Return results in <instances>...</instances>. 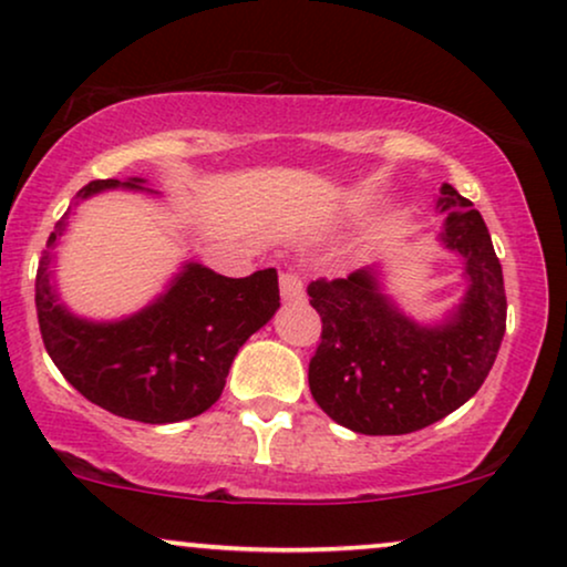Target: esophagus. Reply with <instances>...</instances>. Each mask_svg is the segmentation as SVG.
Segmentation results:
<instances>
[{"label":"esophagus","mask_w":567,"mask_h":567,"mask_svg":"<svg viewBox=\"0 0 567 567\" xmlns=\"http://www.w3.org/2000/svg\"><path fill=\"white\" fill-rule=\"evenodd\" d=\"M278 286H281L284 302H299L305 297V284L295 270H281L278 272Z\"/></svg>","instance_id":"obj_1"}]
</instances>
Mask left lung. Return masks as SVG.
I'll return each mask as SVG.
<instances>
[{
  "instance_id": "1",
  "label": "left lung",
  "mask_w": 567,
  "mask_h": 567,
  "mask_svg": "<svg viewBox=\"0 0 567 567\" xmlns=\"http://www.w3.org/2000/svg\"><path fill=\"white\" fill-rule=\"evenodd\" d=\"M442 241L465 257L471 289L442 326H417L381 295L373 268L307 286L323 331L310 391L328 417L368 436H400L471 400L497 360L507 326L502 265L473 202L442 186Z\"/></svg>"
}]
</instances>
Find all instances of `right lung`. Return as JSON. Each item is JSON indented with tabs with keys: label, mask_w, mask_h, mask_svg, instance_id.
I'll use <instances>...</instances> for the list:
<instances>
[{
	"label": "right lung",
	"mask_w": 567,
	"mask_h": 567,
	"mask_svg": "<svg viewBox=\"0 0 567 567\" xmlns=\"http://www.w3.org/2000/svg\"><path fill=\"white\" fill-rule=\"evenodd\" d=\"M121 181H91L81 199ZM128 188H142L131 178ZM62 215L37 270V312L44 347L60 373L89 402L138 423H178L213 408L244 341L281 307L276 270L226 278L184 265L157 302L117 323L70 316L52 289V249L65 230Z\"/></svg>",
	"instance_id": "add662e5"
}]
</instances>
